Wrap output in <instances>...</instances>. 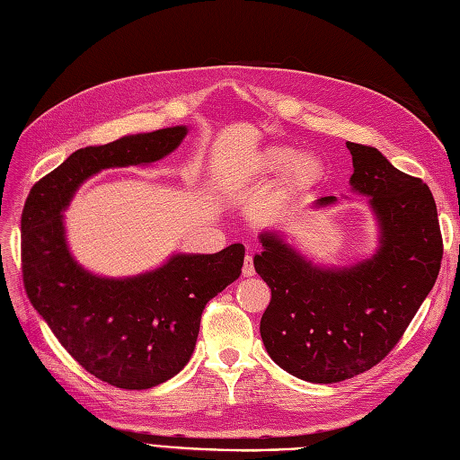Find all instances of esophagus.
Segmentation results:
<instances>
[{
	"label": "esophagus",
	"instance_id": "34e87169",
	"mask_svg": "<svg viewBox=\"0 0 460 460\" xmlns=\"http://www.w3.org/2000/svg\"><path fill=\"white\" fill-rule=\"evenodd\" d=\"M242 274H243L245 278H249V276H253V274H255V267H253V257H252V255H245V259H243V269H242Z\"/></svg>",
	"mask_w": 460,
	"mask_h": 460
}]
</instances>
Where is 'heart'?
I'll list each match as a JSON object with an SVG mask.
<instances>
[{"instance_id":"obj_1","label":"heart","mask_w":460,"mask_h":460,"mask_svg":"<svg viewBox=\"0 0 460 460\" xmlns=\"http://www.w3.org/2000/svg\"><path fill=\"white\" fill-rule=\"evenodd\" d=\"M278 180V198L294 199L316 190L326 178V163L314 151H296L286 144H269L255 151L240 169L228 174L232 186H243L247 182H262V180Z\"/></svg>"}]
</instances>
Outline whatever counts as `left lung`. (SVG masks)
<instances>
[{
  "label": "left lung",
  "instance_id": "1",
  "mask_svg": "<svg viewBox=\"0 0 460 460\" xmlns=\"http://www.w3.org/2000/svg\"><path fill=\"white\" fill-rule=\"evenodd\" d=\"M351 190L367 196L380 228L370 259L328 269L305 259L278 232H262L257 274L272 299L261 338L274 363L313 384H336L367 372L394 349L434 288L443 242L429 188L382 153L347 142ZM333 196L314 207L336 203Z\"/></svg>",
  "mask_w": 460,
  "mask_h": 460
}]
</instances>
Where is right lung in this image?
<instances>
[{"mask_svg":"<svg viewBox=\"0 0 460 460\" xmlns=\"http://www.w3.org/2000/svg\"><path fill=\"white\" fill-rule=\"evenodd\" d=\"M186 134V127H172L78 149L38 180L22 208L26 296L68 355L115 387H155L188 365L205 305L238 280L245 247L234 243L213 255L176 253L151 272L103 278L68 253L63 211L90 176L159 161Z\"/></svg>","mask_w":460,"mask_h":460,"instance_id":"add662e5","label":"right lung"}]
</instances>
